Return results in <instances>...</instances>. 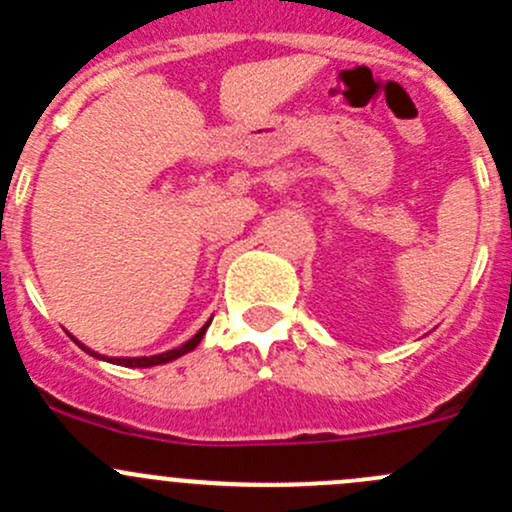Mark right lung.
I'll return each mask as SVG.
<instances>
[{
    "label": "right lung",
    "instance_id": "right-lung-1",
    "mask_svg": "<svg viewBox=\"0 0 512 512\" xmlns=\"http://www.w3.org/2000/svg\"><path fill=\"white\" fill-rule=\"evenodd\" d=\"M210 322H213V319H210ZM210 322L208 324H203V329H200L198 334H195L193 339H188V342L185 344H180V347H175V349H170V352H163V354H153V356H103V354H98V352H94V349H89L86 347V344H81L79 339H74L76 344H79L81 349H84L86 354H91V356H96V359H103V361H111V364H118V366H128V369H148V366H158V364H168V361H173V359H178V356H183V354H188V352H193L195 347H198L200 344V339L205 337V329L210 327Z\"/></svg>",
    "mask_w": 512,
    "mask_h": 512
}]
</instances>
